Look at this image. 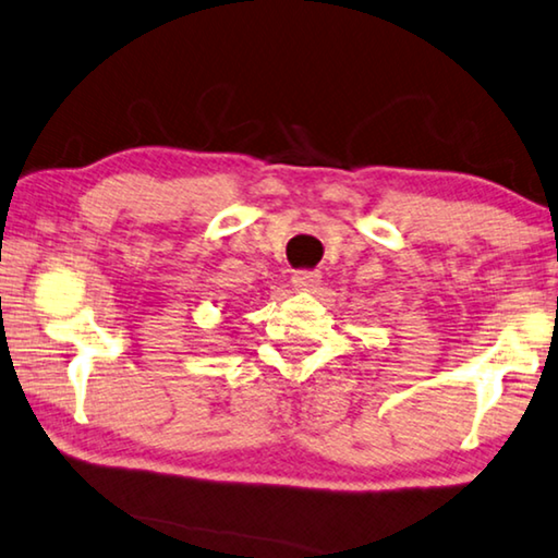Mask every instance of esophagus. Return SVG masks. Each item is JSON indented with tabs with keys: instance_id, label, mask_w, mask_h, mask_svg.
<instances>
[{
	"instance_id": "34e87169",
	"label": "esophagus",
	"mask_w": 558,
	"mask_h": 558,
	"mask_svg": "<svg viewBox=\"0 0 558 558\" xmlns=\"http://www.w3.org/2000/svg\"><path fill=\"white\" fill-rule=\"evenodd\" d=\"M322 281V274L316 269H299L294 271V277H291V284H294L296 289H314L316 284Z\"/></svg>"
}]
</instances>
